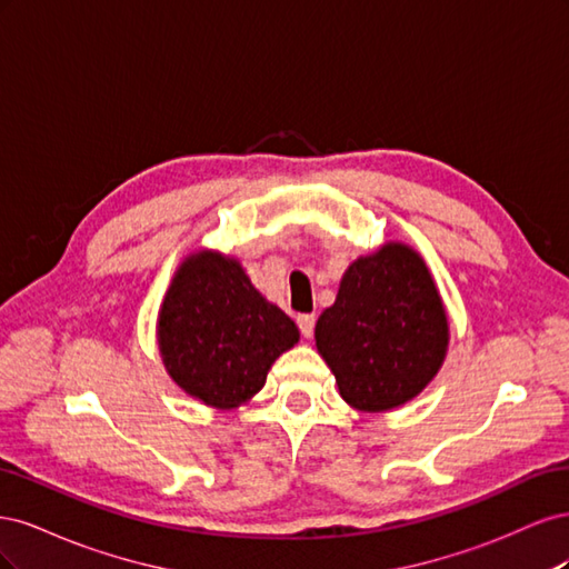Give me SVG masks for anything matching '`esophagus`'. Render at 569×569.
<instances>
[{
  "mask_svg": "<svg viewBox=\"0 0 569 569\" xmlns=\"http://www.w3.org/2000/svg\"><path fill=\"white\" fill-rule=\"evenodd\" d=\"M299 322V330H301V337L311 339L313 337V330H316V316L313 313H303L297 318Z\"/></svg>",
  "mask_w": 569,
  "mask_h": 569,
  "instance_id": "esophagus-1",
  "label": "esophagus"
}]
</instances>
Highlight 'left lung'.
<instances>
[{
  "label": "left lung",
  "mask_w": 569,
  "mask_h": 569,
  "mask_svg": "<svg viewBox=\"0 0 569 569\" xmlns=\"http://www.w3.org/2000/svg\"><path fill=\"white\" fill-rule=\"evenodd\" d=\"M316 347L349 406L382 412L416 399L449 347V320L422 256L389 242L353 261L316 322Z\"/></svg>",
  "instance_id": "obj_1"
}]
</instances>
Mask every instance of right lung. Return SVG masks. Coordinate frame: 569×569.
Wrapping results in <instances>:
<instances>
[{
	"instance_id": "add662e5",
	"label": "right lung",
	"mask_w": 569,
	"mask_h": 569,
	"mask_svg": "<svg viewBox=\"0 0 569 569\" xmlns=\"http://www.w3.org/2000/svg\"><path fill=\"white\" fill-rule=\"evenodd\" d=\"M299 330L261 297L237 258L187 256L159 311V349L173 382L211 408L247 403Z\"/></svg>"
}]
</instances>
